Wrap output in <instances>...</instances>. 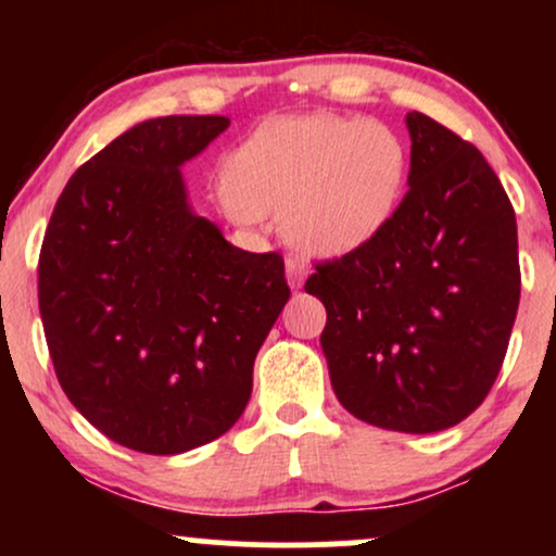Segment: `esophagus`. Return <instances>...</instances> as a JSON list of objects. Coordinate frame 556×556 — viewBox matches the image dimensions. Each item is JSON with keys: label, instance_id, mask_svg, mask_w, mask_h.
I'll return each mask as SVG.
<instances>
[{"label": "esophagus", "instance_id": "1", "mask_svg": "<svg viewBox=\"0 0 556 556\" xmlns=\"http://www.w3.org/2000/svg\"><path fill=\"white\" fill-rule=\"evenodd\" d=\"M285 271H287V282H290V287H303L305 277L311 274V266H308V261L290 256L285 261Z\"/></svg>", "mask_w": 556, "mask_h": 556}]
</instances>
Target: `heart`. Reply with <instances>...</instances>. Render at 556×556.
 I'll use <instances>...</instances> for the list:
<instances>
[{"mask_svg": "<svg viewBox=\"0 0 556 556\" xmlns=\"http://www.w3.org/2000/svg\"><path fill=\"white\" fill-rule=\"evenodd\" d=\"M410 151L366 117L303 114L261 125L225 169V208L251 225L285 212L287 238L318 256L371 242L397 214Z\"/></svg>", "mask_w": 556, "mask_h": 556, "instance_id": "1", "label": "heart"}]
</instances>
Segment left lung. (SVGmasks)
I'll use <instances>...</instances> for the list:
<instances>
[{"label": "left lung", "instance_id": "1", "mask_svg": "<svg viewBox=\"0 0 556 556\" xmlns=\"http://www.w3.org/2000/svg\"><path fill=\"white\" fill-rule=\"evenodd\" d=\"M410 175L371 242L316 266L321 350L348 413L387 431L433 433L481 405L520 303L518 225L476 146L420 112L405 117Z\"/></svg>", "mask_w": 556, "mask_h": 556}]
</instances>
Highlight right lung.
<instances>
[{
	"label": "right lung",
	"mask_w": 556,
	"mask_h": 556,
	"mask_svg": "<svg viewBox=\"0 0 556 556\" xmlns=\"http://www.w3.org/2000/svg\"><path fill=\"white\" fill-rule=\"evenodd\" d=\"M227 117H156L70 177L41 258L38 311L56 379L88 424L146 455L214 442L242 416L253 361L290 287L190 208L180 167Z\"/></svg>",
	"instance_id": "add662e5"
}]
</instances>
